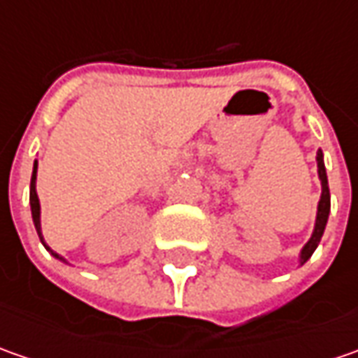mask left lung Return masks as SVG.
Listing matches in <instances>:
<instances>
[{
    "label": "left lung",
    "instance_id": "8db88e82",
    "mask_svg": "<svg viewBox=\"0 0 358 358\" xmlns=\"http://www.w3.org/2000/svg\"><path fill=\"white\" fill-rule=\"evenodd\" d=\"M317 167H319V179H321V201H319V207H317V221H315V231L310 235V239L307 241V245L303 247L301 251V265L307 263L310 259V255L315 253L317 245L321 243V237H323L324 227H327V219H329V213H331V193H329V181H327V171H324V161H323V151L319 149L317 151Z\"/></svg>",
    "mask_w": 358,
    "mask_h": 358
}]
</instances>
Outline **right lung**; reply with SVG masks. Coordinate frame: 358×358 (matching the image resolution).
Returning <instances> with one entry per match:
<instances>
[{"instance_id":"1","label":"right lung","mask_w":358,"mask_h":358,"mask_svg":"<svg viewBox=\"0 0 358 358\" xmlns=\"http://www.w3.org/2000/svg\"><path fill=\"white\" fill-rule=\"evenodd\" d=\"M35 179H37V161L34 163V173H31V187H29V205H31V217H34V225L35 231H37V235H39V239L43 243V247L48 249L49 253L53 255L55 259H59V261H65L63 257L55 253V251H51L48 245H45V241H43V235H41V207H39V199H37V191H35Z\"/></svg>"}]
</instances>
